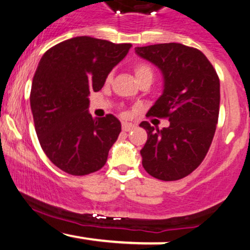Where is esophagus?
Returning <instances> with one entry per match:
<instances>
[{
    "mask_svg": "<svg viewBox=\"0 0 250 250\" xmlns=\"http://www.w3.org/2000/svg\"><path fill=\"white\" fill-rule=\"evenodd\" d=\"M134 128H135V125H133V123H128V122L122 123V130L123 131H130V130H133Z\"/></svg>",
    "mask_w": 250,
    "mask_h": 250,
    "instance_id": "obj_1",
    "label": "esophagus"
}]
</instances>
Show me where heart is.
<instances>
[{"mask_svg":"<svg viewBox=\"0 0 250 250\" xmlns=\"http://www.w3.org/2000/svg\"><path fill=\"white\" fill-rule=\"evenodd\" d=\"M134 71H135V77H136L137 82L145 79L153 80V69L150 68V65L146 64V63H139V64L135 67ZM111 77H113V74H109L107 77L108 81H110Z\"/></svg>","mask_w":250,"mask_h":250,"instance_id":"obj_1","label":"heart"}]
</instances>
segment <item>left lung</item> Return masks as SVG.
I'll list each match as a JSON object with an SVG mask.
<instances>
[{
    "mask_svg": "<svg viewBox=\"0 0 250 250\" xmlns=\"http://www.w3.org/2000/svg\"><path fill=\"white\" fill-rule=\"evenodd\" d=\"M135 53L156 65L163 77L162 95L147 116L169 121L162 129L140 123L148 134L140 151L142 166L155 179H183L199 167L213 141L220 109L219 76L203 53L181 43L136 47Z\"/></svg>",
    "mask_w": 250,
    "mask_h": 250,
    "instance_id": "obj_1",
    "label": "left lung"
}]
</instances>
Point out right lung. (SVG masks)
Here are the masks:
<instances>
[{"instance_id": "add662e5", "label": "right lung", "mask_w": 250, "mask_h": 250, "mask_svg": "<svg viewBox=\"0 0 250 250\" xmlns=\"http://www.w3.org/2000/svg\"><path fill=\"white\" fill-rule=\"evenodd\" d=\"M130 48V43L77 36L54 45L40 60L30 91L35 130L48 159L65 173L88 175L107 162L121 122L111 114L94 119L89 94L103 87Z\"/></svg>"}]
</instances>
